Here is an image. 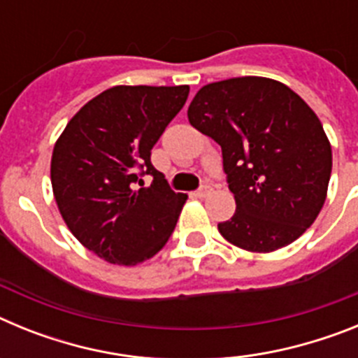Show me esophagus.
<instances>
[{"mask_svg":"<svg viewBox=\"0 0 358 358\" xmlns=\"http://www.w3.org/2000/svg\"><path fill=\"white\" fill-rule=\"evenodd\" d=\"M211 194V186L210 185H204L202 186V188H199L197 192H195V195H197V197H208V195Z\"/></svg>","mask_w":358,"mask_h":358,"instance_id":"esophagus-1","label":"esophagus"}]
</instances>
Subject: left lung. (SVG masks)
Listing matches in <instances>:
<instances>
[{
	"instance_id": "8db88e82",
	"label": "left lung",
	"mask_w": 358,
	"mask_h": 358,
	"mask_svg": "<svg viewBox=\"0 0 358 358\" xmlns=\"http://www.w3.org/2000/svg\"><path fill=\"white\" fill-rule=\"evenodd\" d=\"M188 120L222 148L235 215L218 224L236 248L271 252L308 229L327 199L331 147L321 122L281 82L238 77L208 84Z\"/></svg>"
}]
</instances>
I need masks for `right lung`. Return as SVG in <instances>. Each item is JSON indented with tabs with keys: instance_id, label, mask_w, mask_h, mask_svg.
<instances>
[{
	"instance_id": "1",
	"label": "right lung",
	"mask_w": 358,
	"mask_h": 358,
	"mask_svg": "<svg viewBox=\"0 0 358 358\" xmlns=\"http://www.w3.org/2000/svg\"><path fill=\"white\" fill-rule=\"evenodd\" d=\"M188 93V85H116L85 103L57 140V206L75 238L109 264L148 260L176 229L186 195L170 188L150 154Z\"/></svg>"
}]
</instances>
